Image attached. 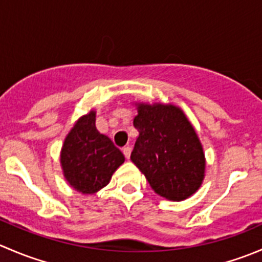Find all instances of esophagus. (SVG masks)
<instances>
[{
  "label": "esophagus",
  "mask_w": 262,
  "mask_h": 262,
  "mask_svg": "<svg viewBox=\"0 0 262 262\" xmlns=\"http://www.w3.org/2000/svg\"><path fill=\"white\" fill-rule=\"evenodd\" d=\"M123 153H124V156H125L126 158H129L130 157V153H132V148L129 147V146H125L123 148Z\"/></svg>",
  "instance_id": "obj_1"
}]
</instances>
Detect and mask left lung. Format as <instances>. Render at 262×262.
I'll return each instance as SVG.
<instances>
[{
	"instance_id": "left-lung-1",
	"label": "left lung",
	"mask_w": 262,
	"mask_h": 262,
	"mask_svg": "<svg viewBox=\"0 0 262 262\" xmlns=\"http://www.w3.org/2000/svg\"><path fill=\"white\" fill-rule=\"evenodd\" d=\"M138 130L130 160L161 196L180 202L204 180L205 157L194 126L180 107L137 104Z\"/></svg>"
}]
</instances>
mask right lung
I'll return each instance as SVG.
<instances>
[{"label": "right lung", "mask_w": 262, "mask_h": 262, "mask_svg": "<svg viewBox=\"0 0 262 262\" xmlns=\"http://www.w3.org/2000/svg\"><path fill=\"white\" fill-rule=\"evenodd\" d=\"M95 120L94 110L81 116L66 137L60 152L66 180L82 194H94L106 186L125 160L112 139L97 130Z\"/></svg>", "instance_id": "obj_1"}]
</instances>
